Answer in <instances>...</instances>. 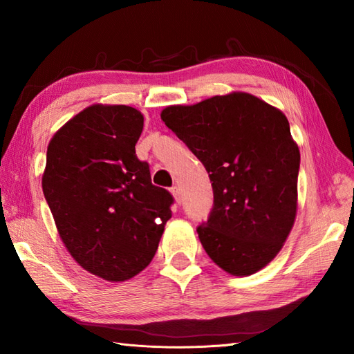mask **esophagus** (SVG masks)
I'll list each match as a JSON object with an SVG mask.
<instances>
[{
	"mask_svg": "<svg viewBox=\"0 0 354 354\" xmlns=\"http://www.w3.org/2000/svg\"><path fill=\"white\" fill-rule=\"evenodd\" d=\"M170 193L173 194V198H175V201L178 202V204H181V190H179V187L173 185L170 189Z\"/></svg>",
	"mask_w": 354,
	"mask_h": 354,
	"instance_id": "obj_1",
	"label": "esophagus"
}]
</instances>
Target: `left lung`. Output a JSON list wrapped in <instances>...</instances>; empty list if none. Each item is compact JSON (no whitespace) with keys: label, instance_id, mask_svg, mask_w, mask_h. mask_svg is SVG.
<instances>
[{"label":"left lung","instance_id":"1","mask_svg":"<svg viewBox=\"0 0 354 354\" xmlns=\"http://www.w3.org/2000/svg\"><path fill=\"white\" fill-rule=\"evenodd\" d=\"M165 126L204 164L214 205L198 234L208 257L236 277L280 252L293 227L299 149L280 109L248 93L162 109Z\"/></svg>","mask_w":354,"mask_h":354}]
</instances>
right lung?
<instances>
[{
  "mask_svg": "<svg viewBox=\"0 0 354 354\" xmlns=\"http://www.w3.org/2000/svg\"><path fill=\"white\" fill-rule=\"evenodd\" d=\"M145 117L126 104H91L48 142L42 190L71 257L108 281L140 274L171 217V194L135 155Z\"/></svg>",
  "mask_w": 354,
  "mask_h": 354,
  "instance_id": "obj_1",
  "label": "right lung"
}]
</instances>
